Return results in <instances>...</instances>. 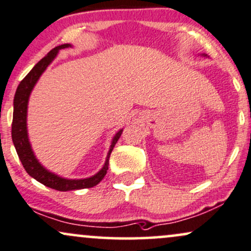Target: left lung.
<instances>
[{
  "instance_id": "left-lung-1",
  "label": "left lung",
  "mask_w": 251,
  "mask_h": 251,
  "mask_svg": "<svg viewBox=\"0 0 251 251\" xmlns=\"http://www.w3.org/2000/svg\"><path fill=\"white\" fill-rule=\"evenodd\" d=\"M203 56H206V55H203Z\"/></svg>"
}]
</instances>
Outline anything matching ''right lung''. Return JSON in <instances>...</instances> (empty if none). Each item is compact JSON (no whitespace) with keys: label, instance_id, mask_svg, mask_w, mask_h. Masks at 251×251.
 Instances as JSON below:
<instances>
[{"label":"right lung","instance_id":"1","mask_svg":"<svg viewBox=\"0 0 251 251\" xmlns=\"http://www.w3.org/2000/svg\"><path fill=\"white\" fill-rule=\"evenodd\" d=\"M72 47L71 44H62L58 47L53 48L52 50L48 53L44 58H42L36 64L32 70L23 78L20 85L17 86L16 93L14 97V114H13V125H11V138L15 149H16L19 158L22 162L24 170L26 171L30 176L34 177L38 182L43 183L44 186L49 188L56 189L60 192L75 191V189H83V188H91L98 185L105 176L108 170V159H110L111 152H112L114 145L117 144L118 139L123 133V129L118 131L111 141L110 150H108L106 160L102 168L98 173H96L92 176L86 177V179H65V177L59 176L52 172L48 171L47 168L41 165L36 158L34 151L30 145L28 137V128H26V116H28V102L29 97L31 95L32 90L37 83L42 74L47 70V68L51 64L59 50L65 49V48Z\"/></svg>","mask_w":251,"mask_h":251}]
</instances>
